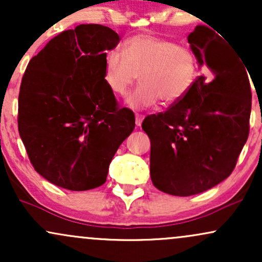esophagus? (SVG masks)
I'll return each mask as SVG.
<instances>
[{
  "mask_svg": "<svg viewBox=\"0 0 262 262\" xmlns=\"http://www.w3.org/2000/svg\"><path fill=\"white\" fill-rule=\"evenodd\" d=\"M143 119L144 116H141V114H135V124H137V127H140L141 123H143Z\"/></svg>",
  "mask_w": 262,
  "mask_h": 262,
  "instance_id": "34e87169",
  "label": "esophagus"
}]
</instances>
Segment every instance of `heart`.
Wrapping results in <instances>:
<instances>
[{
    "instance_id": "1",
    "label": "heart",
    "mask_w": 262,
    "mask_h": 262,
    "mask_svg": "<svg viewBox=\"0 0 262 262\" xmlns=\"http://www.w3.org/2000/svg\"><path fill=\"white\" fill-rule=\"evenodd\" d=\"M138 76L141 83L127 98L133 110L159 101L177 103L191 91L198 76L194 53L169 39L141 34L128 39L124 54L111 50L104 58V80L111 91L124 96Z\"/></svg>"
}]
</instances>
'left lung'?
<instances>
[{
    "label": "left lung",
    "mask_w": 262,
    "mask_h": 262,
    "mask_svg": "<svg viewBox=\"0 0 262 262\" xmlns=\"http://www.w3.org/2000/svg\"><path fill=\"white\" fill-rule=\"evenodd\" d=\"M188 43L203 74L183 100L141 124L151 143L152 183L181 197L230 175L248 140L251 112L248 68L230 44L207 26H197Z\"/></svg>",
    "instance_id": "1"
}]
</instances>
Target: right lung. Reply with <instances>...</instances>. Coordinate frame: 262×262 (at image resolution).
I'll use <instances>...</instances> for the list:
<instances>
[{
    "label": "right lung",
    "instance_id": "obj_1",
    "mask_svg": "<svg viewBox=\"0 0 262 262\" xmlns=\"http://www.w3.org/2000/svg\"><path fill=\"white\" fill-rule=\"evenodd\" d=\"M113 29L80 25L29 61L18 96V130L33 167L54 185L87 191L106 182L119 145L135 127L104 80Z\"/></svg>",
    "mask_w": 262,
    "mask_h": 262
}]
</instances>
